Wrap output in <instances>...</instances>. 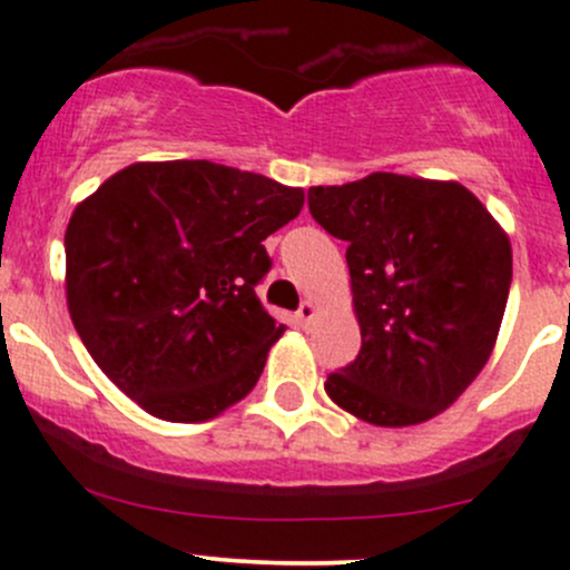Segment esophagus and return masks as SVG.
<instances>
[{
	"label": "esophagus",
	"mask_w": 570,
	"mask_h": 570,
	"mask_svg": "<svg viewBox=\"0 0 570 570\" xmlns=\"http://www.w3.org/2000/svg\"><path fill=\"white\" fill-rule=\"evenodd\" d=\"M296 318H298V324L307 326L309 321L315 318V304L313 302H302V307L296 309Z\"/></svg>",
	"instance_id": "1"
}]
</instances>
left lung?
<instances>
[{
	"label": "left lung",
	"mask_w": 570,
	"mask_h": 570,
	"mask_svg": "<svg viewBox=\"0 0 570 570\" xmlns=\"http://www.w3.org/2000/svg\"><path fill=\"white\" fill-rule=\"evenodd\" d=\"M309 214L348 242L362 348L326 395L379 428L453 406L494 351L508 304V233L459 180L373 173L313 186Z\"/></svg>",
	"instance_id": "1"
}]
</instances>
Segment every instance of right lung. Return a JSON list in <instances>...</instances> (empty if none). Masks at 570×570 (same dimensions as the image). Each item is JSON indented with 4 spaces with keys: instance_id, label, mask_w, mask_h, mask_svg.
<instances>
[{
    "instance_id": "add662e5",
    "label": "right lung",
    "mask_w": 570,
    "mask_h": 570,
    "mask_svg": "<svg viewBox=\"0 0 570 570\" xmlns=\"http://www.w3.org/2000/svg\"><path fill=\"white\" fill-rule=\"evenodd\" d=\"M304 191L214 161H137L76 205L68 313L117 390L167 422L214 420L252 392L283 337L255 285L263 242Z\"/></svg>"
}]
</instances>
